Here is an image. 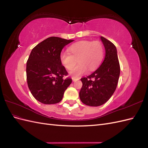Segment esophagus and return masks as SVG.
<instances>
[{"instance_id": "34e87169", "label": "esophagus", "mask_w": 148, "mask_h": 148, "mask_svg": "<svg viewBox=\"0 0 148 148\" xmlns=\"http://www.w3.org/2000/svg\"><path fill=\"white\" fill-rule=\"evenodd\" d=\"M78 79H79V78H74V77L72 78L73 82H76V81H77V80H78Z\"/></svg>"}]
</instances>
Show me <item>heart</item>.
<instances>
[{
  "instance_id": "1",
  "label": "heart",
  "mask_w": 148,
  "mask_h": 148,
  "mask_svg": "<svg viewBox=\"0 0 148 148\" xmlns=\"http://www.w3.org/2000/svg\"><path fill=\"white\" fill-rule=\"evenodd\" d=\"M69 52H62L60 60L65 68L71 70L75 66L77 60L78 64L70 71L74 77L95 70L99 65L104 56V48L99 41H81L71 45Z\"/></svg>"
}]
</instances>
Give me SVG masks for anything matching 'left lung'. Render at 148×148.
Instances as JSON below:
<instances>
[{
    "label": "left lung",
    "instance_id": "1",
    "mask_svg": "<svg viewBox=\"0 0 148 148\" xmlns=\"http://www.w3.org/2000/svg\"><path fill=\"white\" fill-rule=\"evenodd\" d=\"M106 55L101 65L87 77L81 78L83 86L79 96L83 104L89 106L104 104L112 96L120 72L117 51L114 44L101 36Z\"/></svg>",
    "mask_w": 148,
    "mask_h": 148
}]
</instances>
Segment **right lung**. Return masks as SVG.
Masks as SVG:
<instances>
[{
    "instance_id": "add662e5",
    "label": "right lung",
    "mask_w": 148,
    "mask_h": 148,
    "mask_svg": "<svg viewBox=\"0 0 148 148\" xmlns=\"http://www.w3.org/2000/svg\"><path fill=\"white\" fill-rule=\"evenodd\" d=\"M73 40L50 37L31 51L26 63V79L33 97L45 104L61 101L72 80L65 78L68 73L62 65L60 55L63 48Z\"/></svg>"
}]
</instances>
